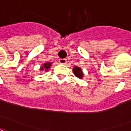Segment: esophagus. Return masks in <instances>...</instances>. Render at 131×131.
I'll return each instance as SVG.
<instances>
[{"instance_id":"obj_1","label":"esophagus","mask_w":131,"mask_h":131,"mask_svg":"<svg viewBox=\"0 0 131 131\" xmlns=\"http://www.w3.org/2000/svg\"><path fill=\"white\" fill-rule=\"evenodd\" d=\"M59 62H60V64H64L67 63V60H66V59H60V60H59Z\"/></svg>"}]
</instances>
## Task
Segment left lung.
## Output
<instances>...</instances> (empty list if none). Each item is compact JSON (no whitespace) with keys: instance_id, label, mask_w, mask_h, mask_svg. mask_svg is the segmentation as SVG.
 Returning <instances> with one entry per match:
<instances>
[{"instance_id":"1","label":"left lung","mask_w":131,"mask_h":131,"mask_svg":"<svg viewBox=\"0 0 131 131\" xmlns=\"http://www.w3.org/2000/svg\"><path fill=\"white\" fill-rule=\"evenodd\" d=\"M73 72H74V74L76 76V77L79 78L80 79H83V72L82 69L79 67H77V66H75L73 67Z\"/></svg>"}]
</instances>
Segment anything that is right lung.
I'll use <instances>...</instances> for the list:
<instances>
[{
    "label": "right lung",
    "instance_id": "1",
    "mask_svg": "<svg viewBox=\"0 0 131 131\" xmlns=\"http://www.w3.org/2000/svg\"><path fill=\"white\" fill-rule=\"evenodd\" d=\"M52 66V62H45L44 64H43L42 65L40 66V71H44L47 72V71H48L49 69Z\"/></svg>",
    "mask_w": 131,
    "mask_h": 131
}]
</instances>
